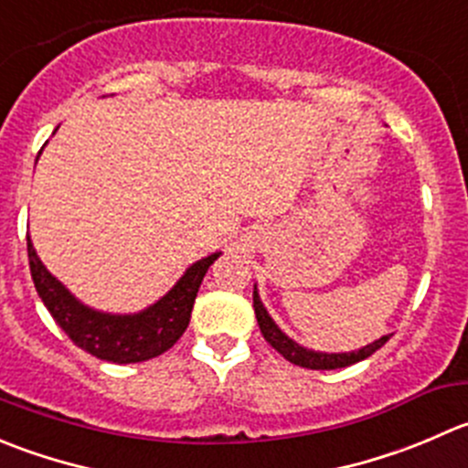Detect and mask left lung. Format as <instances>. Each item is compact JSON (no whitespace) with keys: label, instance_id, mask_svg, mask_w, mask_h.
Here are the masks:
<instances>
[{"label":"left lung","instance_id":"left-lung-1","mask_svg":"<svg viewBox=\"0 0 468 468\" xmlns=\"http://www.w3.org/2000/svg\"><path fill=\"white\" fill-rule=\"evenodd\" d=\"M253 311H256V320L258 326H261L262 335H265L267 343L283 355L290 364L294 366H302V368H311V370H335V368H345V366H352L356 361H364L368 359L373 352H378L384 343L388 340V335H382L379 340L375 343L366 345V347L356 349V352H338V355H326V352H313V349L302 347L299 343H294L292 338L283 334V331L276 326V322L271 320L267 308L262 306L261 297H258V290L253 288Z\"/></svg>","mask_w":468,"mask_h":468}]
</instances>
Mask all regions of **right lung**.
Here are the masks:
<instances>
[{
    "label": "right lung",
    "mask_w": 468,
    "mask_h": 468,
    "mask_svg": "<svg viewBox=\"0 0 468 468\" xmlns=\"http://www.w3.org/2000/svg\"><path fill=\"white\" fill-rule=\"evenodd\" d=\"M27 253H29V270L36 292L43 299L49 315L77 347L112 364H139L174 347L176 340L187 329L203 276L221 256V251L210 253L187 267L178 283L153 306L133 315H113V313L89 308L75 294H70L61 281L54 279L36 256L29 235H27Z\"/></svg>",
    "instance_id": "obj_1"
}]
</instances>
